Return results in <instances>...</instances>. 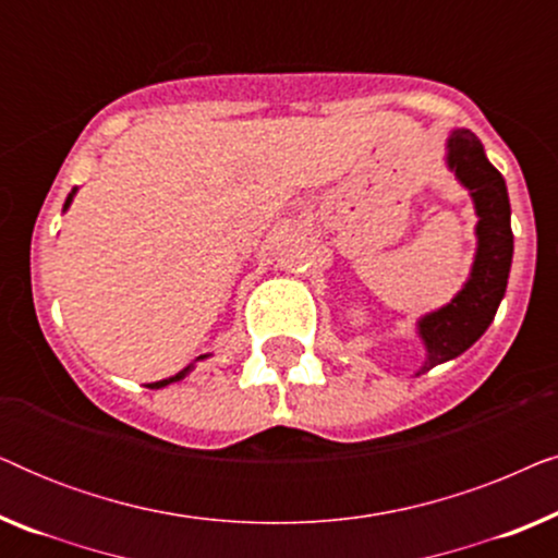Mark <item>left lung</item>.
I'll use <instances>...</instances> for the list:
<instances>
[{
	"mask_svg": "<svg viewBox=\"0 0 558 558\" xmlns=\"http://www.w3.org/2000/svg\"><path fill=\"white\" fill-rule=\"evenodd\" d=\"M447 167L475 203L477 251L464 287L445 307L429 312L416 323L424 340L426 361L418 373L452 361L475 345L490 327L500 300L506 296L510 262H513V231H510V201L502 174L485 157L483 142L470 129H454L447 140ZM416 373V376H418Z\"/></svg>",
	"mask_w": 558,
	"mask_h": 558,
	"instance_id": "obj_1",
	"label": "left lung"
}]
</instances>
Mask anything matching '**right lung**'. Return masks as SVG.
<instances>
[{"mask_svg":"<svg viewBox=\"0 0 558 558\" xmlns=\"http://www.w3.org/2000/svg\"><path fill=\"white\" fill-rule=\"evenodd\" d=\"M73 195H75V187L71 190V195L65 197V205H63V210L71 208V203H73ZM201 357H208V355H201ZM201 357H197V361H201ZM190 371H193V363H190L187 368H182V371L178 373V376H172V378H165V380H157V384H151V388H162V386H167V384H172V380H180V378H185Z\"/></svg>","mask_w":558,"mask_h":558,"instance_id":"right-lung-1","label":"right lung"}]
</instances>
